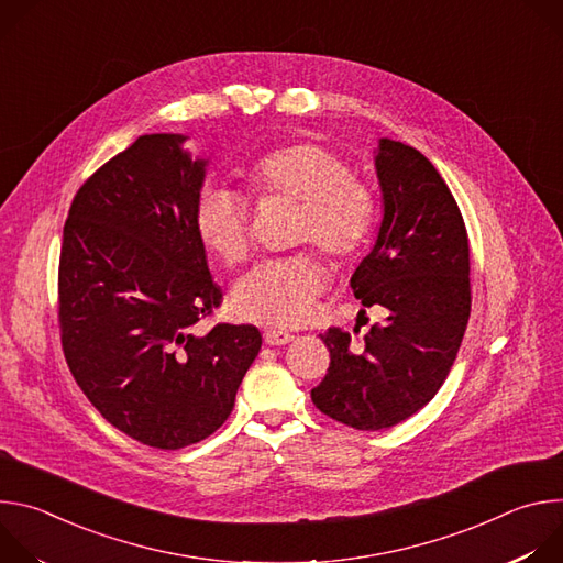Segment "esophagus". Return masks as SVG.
<instances>
[{
  "instance_id": "1",
  "label": "esophagus",
  "mask_w": 563,
  "mask_h": 563,
  "mask_svg": "<svg viewBox=\"0 0 563 563\" xmlns=\"http://www.w3.org/2000/svg\"><path fill=\"white\" fill-rule=\"evenodd\" d=\"M263 339H265L267 345H287L294 336L289 332H283V330H265Z\"/></svg>"
}]
</instances>
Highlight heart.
<instances>
[{
  "label": "heart",
  "instance_id": "b5f03b06",
  "mask_svg": "<svg viewBox=\"0 0 563 563\" xmlns=\"http://www.w3.org/2000/svg\"><path fill=\"white\" fill-rule=\"evenodd\" d=\"M245 183L256 200L300 202L296 240L313 243L336 265L356 261L374 233L372 191L352 176L347 159L325 144L276 146L245 169ZM194 229L202 247L227 265L243 263L252 250L250 209L227 189L205 187L200 191ZM323 287V269L307 254L265 261L238 280L231 291V311L250 323L300 325Z\"/></svg>",
  "mask_w": 563,
  "mask_h": 563
}]
</instances>
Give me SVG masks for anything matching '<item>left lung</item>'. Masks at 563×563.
Listing matches in <instances>:
<instances>
[{
	"label": "left lung",
	"mask_w": 563,
	"mask_h": 563,
	"mask_svg": "<svg viewBox=\"0 0 563 563\" xmlns=\"http://www.w3.org/2000/svg\"><path fill=\"white\" fill-rule=\"evenodd\" d=\"M374 165L383 220L350 285L365 309L383 307L387 316L358 343L339 328L320 334L330 367L311 389L320 412L369 432L430 404L470 318L467 231L445 180L421 151L387 137Z\"/></svg>",
	"instance_id": "1"
}]
</instances>
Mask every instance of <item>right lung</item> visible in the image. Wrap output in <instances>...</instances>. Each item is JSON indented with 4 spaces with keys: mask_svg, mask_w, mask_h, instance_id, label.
Segmentation results:
<instances>
[{
    "mask_svg": "<svg viewBox=\"0 0 563 563\" xmlns=\"http://www.w3.org/2000/svg\"><path fill=\"white\" fill-rule=\"evenodd\" d=\"M187 135H140L75 194L59 254L68 369L131 439L180 450L213 434L261 352L254 325H196L222 302L194 229L207 159Z\"/></svg>",
    "mask_w": 563,
    "mask_h": 563,
    "instance_id": "1",
    "label": "right lung"
}]
</instances>
